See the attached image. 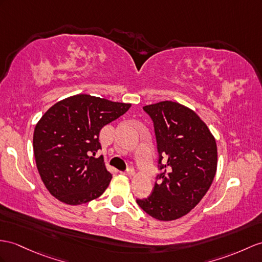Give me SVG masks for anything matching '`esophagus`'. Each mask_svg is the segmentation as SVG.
<instances>
[{
    "label": "esophagus",
    "mask_w": 262,
    "mask_h": 262,
    "mask_svg": "<svg viewBox=\"0 0 262 262\" xmlns=\"http://www.w3.org/2000/svg\"><path fill=\"white\" fill-rule=\"evenodd\" d=\"M122 173L125 174V176H135V169L129 167L124 172H122Z\"/></svg>",
    "instance_id": "34e87169"
}]
</instances>
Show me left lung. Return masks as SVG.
Segmentation results:
<instances>
[{
	"label": "left lung",
	"mask_w": 262,
	"mask_h": 262,
	"mask_svg": "<svg viewBox=\"0 0 262 262\" xmlns=\"http://www.w3.org/2000/svg\"><path fill=\"white\" fill-rule=\"evenodd\" d=\"M143 110L153 121L161 173L152 193L137 203L155 219H179L211 186L218 163L215 140L198 114L178 102L162 101Z\"/></svg>",
	"instance_id": "1"
}]
</instances>
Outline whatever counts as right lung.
I'll list each match as a JSON object with an SVG mask.
<instances>
[{"mask_svg":"<svg viewBox=\"0 0 262 262\" xmlns=\"http://www.w3.org/2000/svg\"><path fill=\"white\" fill-rule=\"evenodd\" d=\"M89 94H76L52 105L36 123L33 150L44 186L57 200L78 206L97 199L110 184L112 176L101 149L102 127L130 109Z\"/></svg>","mask_w":262,"mask_h":262,"instance_id":"obj_1","label":"right lung"}]
</instances>
